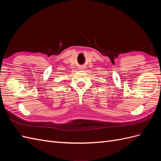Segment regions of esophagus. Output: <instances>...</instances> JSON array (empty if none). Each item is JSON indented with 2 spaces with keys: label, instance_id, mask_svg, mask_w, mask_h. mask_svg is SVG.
Returning a JSON list of instances; mask_svg holds the SVG:
<instances>
[{
  "label": "esophagus",
  "instance_id": "34e87169",
  "mask_svg": "<svg viewBox=\"0 0 161 161\" xmlns=\"http://www.w3.org/2000/svg\"><path fill=\"white\" fill-rule=\"evenodd\" d=\"M80 69H83V68H80Z\"/></svg>",
  "mask_w": 161,
  "mask_h": 161
}]
</instances>
